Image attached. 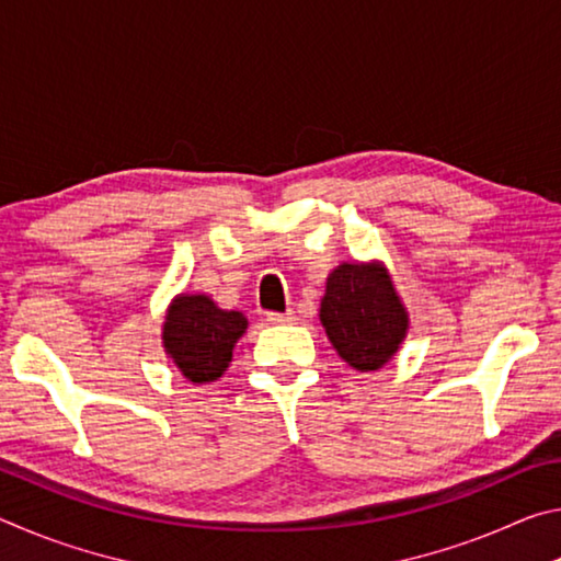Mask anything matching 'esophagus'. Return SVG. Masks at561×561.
I'll use <instances>...</instances> for the list:
<instances>
[{
	"mask_svg": "<svg viewBox=\"0 0 561 561\" xmlns=\"http://www.w3.org/2000/svg\"><path fill=\"white\" fill-rule=\"evenodd\" d=\"M267 321H270V324H291L294 311L289 309V311H284V314H282V311H270Z\"/></svg>",
	"mask_w": 561,
	"mask_h": 561,
	"instance_id": "obj_1",
	"label": "esophagus"
}]
</instances>
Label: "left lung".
Here are the masks:
<instances>
[{
  "label": "left lung",
  "mask_w": 561,
  "mask_h": 561,
  "mask_svg": "<svg viewBox=\"0 0 561 561\" xmlns=\"http://www.w3.org/2000/svg\"><path fill=\"white\" fill-rule=\"evenodd\" d=\"M321 324L348 366L376 371L391 358L408 329V317L381 267L339 264L321 299Z\"/></svg>",
  "instance_id": "1"
}]
</instances>
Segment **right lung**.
<instances>
[{"label":"right lung","instance_id":"add662e5","mask_svg":"<svg viewBox=\"0 0 561 561\" xmlns=\"http://www.w3.org/2000/svg\"><path fill=\"white\" fill-rule=\"evenodd\" d=\"M244 329L247 319L240 311L217 309L203 294H183L165 317L163 344L185 378L207 383L227 371Z\"/></svg>","mask_w":561,"mask_h":561}]
</instances>
